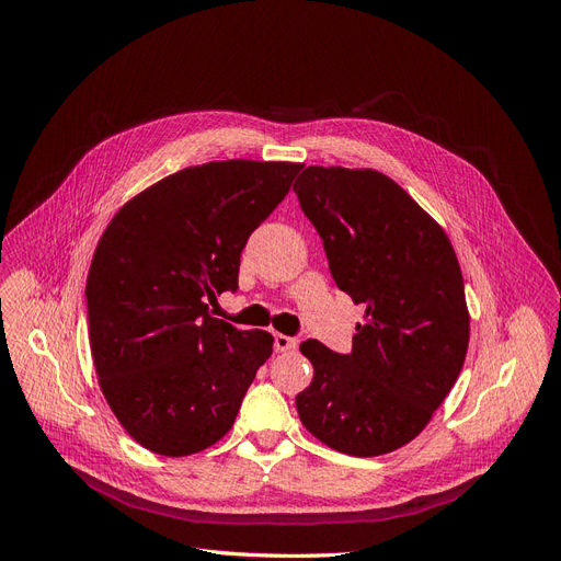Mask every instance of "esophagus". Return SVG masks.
Listing matches in <instances>:
<instances>
[{
  "label": "esophagus",
  "instance_id": "esophagus-1",
  "mask_svg": "<svg viewBox=\"0 0 561 561\" xmlns=\"http://www.w3.org/2000/svg\"><path fill=\"white\" fill-rule=\"evenodd\" d=\"M298 347V339L286 336V334H275V350L277 352H288Z\"/></svg>",
  "mask_w": 561,
  "mask_h": 561
}]
</instances>
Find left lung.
Masks as SVG:
<instances>
[{
    "label": "left lung",
    "instance_id": "8db88e82",
    "mask_svg": "<svg viewBox=\"0 0 561 561\" xmlns=\"http://www.w3.org/2000/svg\"><path fill=\"white\" fill-rule=\"evenodd\" d=\"M293 191L336 286L366 305L350 355L313 339L300 345L313 366L296 398L300 421L339 453H393L425 430L466 359L457 254L440 225L377 170L309 165Z\"/></svg>",
    "mask_w": 561,
    "mask_h": 561
}]
</instances>
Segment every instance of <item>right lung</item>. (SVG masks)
<instances>
[{"instance_id": "add662e5", "label": "right lung", "mask_w": 561, "mask_h": 561, "mask_svg": "<svg viewBox=\"0 0 561 561\" xmlns=\"http://www.w3.org/2000/svg\"><path fill=\"white\" fill-rule=\"evenodd\" d=\"M302 163L211 161L131 197L98 243L85 282L100 389L147 450L186 457L233 425L273 336L236 330L206 300L239 288L250 233Z\"/></svg>"}]
</instances>
